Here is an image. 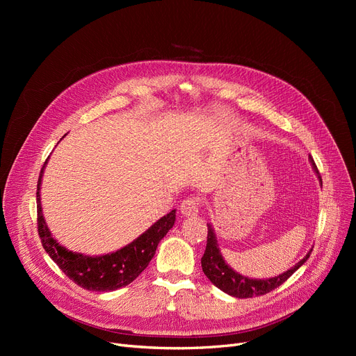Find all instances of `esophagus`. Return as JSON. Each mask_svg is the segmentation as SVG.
Returning <instances> with one entry per match:
<instances>
[{"label": "esophagus", "mask_w": 356, "mask_h": 356, "mask_svg": "<svg viewBox=\"0 0 356 356\" xmlns=\"http://www.w3.org/2000/svg\"><path fill=\"white\" fill-rule=\"evenodd\" d=\"M200 208V200L197 197H188L180 203V212L183 216H195Z\"/></svg>", "instance_id": "34e87169"}]
</instances>
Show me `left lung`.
Listing matches in <instances>:
<instances>
[{
	"mask_svg": "<svg viewBox=\"0 0 356 356\" xmlns=\"http://www.w3.org/2000/svg\"><path fill=\"white\" fill-rule=\"evenodd\" d=\"M312 164H313V168H314L317 177H319V180L322 181L321 173H319V170H317V167L313 160H312ZM310 254H312V250L307 252V255L303 259H300V263H297L293 268H290L289 271L280 274L277 277L263 278V280L248 278V277H244V275L235 273L225 263V261H223L222 254L218 248V241H216L213 228L208 223V242H207V250H204V254L202 257V270H203L204 275H207L211 282L222 291H225L229 296H234L238 298H250V297H255V296L267 294V293L273 291L274 289L282 286L287 278L291 277V274L296 270H298L306 263Z\"/></svg>",
	"mask_w": 356,
	"mask_h": 356,
	"instance_id": "left-lung-1",
	"label": "left lung"
}]
</instances>
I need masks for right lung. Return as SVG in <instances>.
Instances as JSON below:
<instances>
[{
    "label": "right lung",
    "instance_id": "obj_1",
    "mask_svg": "<svg viewBox=\"0 0 356 356\" xmlns=\"http://www.w3.org/2000/svg\"><path fill=\"white\" fill-rule=\"evenodd\" d=\"M46 164L47 160L43 164L39 181H37L35 193L37 231H39L44 251L72 282L82 289L90 291H114L133 283L154 257L159 242L173 228L176 211H172L159 219L152 228H148L136 241L115 252L101 257H89L72 252L59 245V242L51 236L43 218L40 204V184Z\"/></svg>",
    "mask_w": 356,
    "mask_h": 356
}]
</instances>
